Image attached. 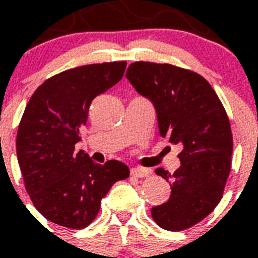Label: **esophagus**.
<instances>
[{
	"instance_id": "1",
	"label": "esophagus",
	"mask_w": 258,
	"mask_h": 258,
	"mask_svg": "<svg viewBox=\"0 0 258 258\" xmlns=\"http://www.w3.org/2000/svg\"><path fill=\"white\" fill-rule=\"evenodd\" d=\"M151 174L149 169H143V167H134L131 169V175L137 176V178H143V176H149Z\"/></svg>"
}]
</instances>
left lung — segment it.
<instances>
[{
	"label": "left lung",
	"instance_id": "left-lung-1",
	"mask_svg": "<svg viewBox=\"0 0 258 258\" xmlns=\"http://www.w3.org/2000/svg\"><path fill=\"white\" fill-rule=\"evenodd\" d=\"M125 78L153 103L161 137L182 149L180 166L172 175L155 170L171 182V194L151 209V216L166 230L190 228L222 198L233 151L228 115L208 80L192 71L137 61L127 68Z\"/></svg>",
	"mask_w": 258,
	"mask_h": 258
}]
</instances>
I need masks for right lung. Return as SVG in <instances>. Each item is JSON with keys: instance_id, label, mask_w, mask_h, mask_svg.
<instances>
[{"instance_id": "right-lung-1", "label": "right lung", "mask_w": 258, "mask_h": 258, "mask_svg": "<svg viewBox=\"0 0 258 258\" xmlns=\"http://www.w3.org/2000/svg\"><path fill=\"white\" fill-rule=\"evenodd\" d=\"M125 61L64 71L36 89L18 125L17 159L36 209L53 224L88 226L115 182L128 178L119 161L97 165L83 150L75 153L80 128L97 95L120 82Z\"/></svg>"}]
</instances>
